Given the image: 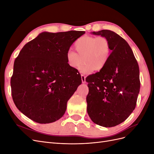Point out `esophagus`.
Segmentation results:
<instances>
[{
	"label": "esophagus",
	"instance_id": "obj_1",
	"mask_svg": "<svg viewBox=\"0 0 154 154\" xmlns=\"http://www.w3.org/2000/svg\"><path fill=\"white\" fill-rule=\"evenodd\" d=\"M81 77H82V83H85V78H86V76L85 75H83V74H82L81 75Z\"/></svg>",
	"mask_w": 154,
	"mask_h": 154
}]
</instances>
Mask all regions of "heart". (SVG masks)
<instances>
[{"label":"heart","mask_w":154,"mask_h":154,"mask_svg":"<svg viewBox=\"0 0 154 154\" xmlns=\"http://www.w3.org/2000/svg\"><path fill=\"white\" fill-rule=\"evenodd\" d=\"M73 51H68L66 60L69 67L79 69L82 73H89L93 71L103 69L111 54L110 42L105 36H84L78 38L74 43Z\"/></svg>","instance_id":"b5f03b06"}]
</instances>
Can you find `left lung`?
I'll return each mask as SVG.
<instances>
[{"label":"left lung","instance_id":"obj_1","mask_svg":"<svg viewBox=\"0 0 154 154\" xmlns=\"http://www.w3.org/2000/svg\"><path fill=\"white\" fill-rule=\"evenodd\" d=\"M92 33L108 38L111 54L103 69L86 78L87 113L94 123L112 127L136 108L140 90L139 66L128 44L115 32L104 29Z\"/></svg>","mask_w":154,"mask_h":154}]
</instances>
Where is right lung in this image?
Returning <instances> with one entry per match:
<instances>
[{"label": "right lung", "mask_w": 154, "mask_h": 154, "mask_svg": "<svg viewBox=\"0 0 154 154\" xmlns=\"http://www.w3.org/2000/svg\"><path fill=\"white\" fill-rule=\"evenodd\" d=\"M85 31L43 32L27 43L16 58L11 78L13 100L34 122L61 118L67 103L82 83L77 69L69 66L66 53Z\"/></svg>", "instance_id": "right-lung-1"}]
</instances>
